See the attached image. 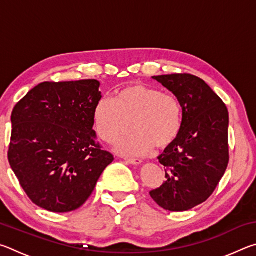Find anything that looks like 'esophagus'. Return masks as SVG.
Returning a JSON list of instances; mask_svg holds the SVG:
<instances>
[{"mask_svg": "<svg viewBox=\"0 0 256 256\" xmlns=\"http://www.w3.org/2000/svg\"><path fill=\"white\" fill-rule=\"evenodd\" d=\"M125 162L131 164H136V166H138V164H142V160L140 159H128V158H125L124 159Z\"/></svg>", "mask_w": 256, "mask_h": 256, "instance_id": "obj_1", "label": "esophagus"}]
</instances>
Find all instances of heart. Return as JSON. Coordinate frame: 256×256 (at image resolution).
I'll return each mask as SVG.
<instances>
[{"instance_id": "1", "label": "heart", "mask_w": 256, "mask_h": 256, "mask_svg": "<svg viewBox=\"0 0 256 256\" xmlns=\"http://www.w3.org/2000/svg\"><path fill=\"white\" fill-rule=\"evenodd\" d=\"M94 126L98 138L115 144L131 122V136L116 146L123 156H144L166 149L178 136L183 120L180 99L154 86L132 84L115 92L114 98L99 99L94 108Z\"/></svg>"}]
</instances>
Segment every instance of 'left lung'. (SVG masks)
Instances as JSON below:
<instances>
[{"label": "left lung", "mask_w": 256, "mask_h": 256, "mask_svg": "<svg viewBox=\"0 0 256 256\" xmlns=\"http://www.w3.org/2000/svg\"><path fill=\"white\" fill-rule=\"evenodd\" d=\"M180 99L183 120L174 144L159 156L166 182L150 190L159 206L186 211L214 192L229 162L228 110L204 81L188 73L152 76Z\"/></svg>", "instance_id": "left-lung-1"}]
</instances>
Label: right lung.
<instances>
[{
	"label": "right lung",
	"instance_id": "add662e5",
	"mask_svg": "<svg viewBox=\"0 0 256 256\" xmlns=\"http://www.w3.org/2000/svg\"><path fill=\"white\" fill-rule=\"evenodd\" d=\"M94 79L42 82L16 102L8 159L34 204L50 212L79 209L114 156L97 141Z\"/></svg>",
	"mask_w": 256,
	"mask_h": 256
}]
</instances>
